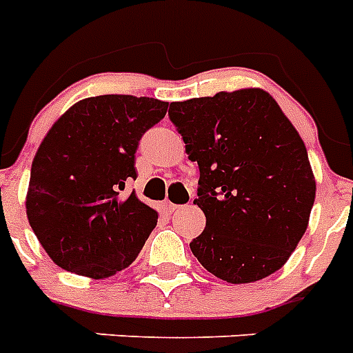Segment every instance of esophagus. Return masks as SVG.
Here are the masks:
<instances>
[{
  "mask_svg": "<svg viewBox=\"0 0 353 353\" xmlns=\"http://www.w3.org/2000/svg\"><path fill=\"white\" fill-rule=\"evenodd\" d=\"M165 207H166V210H168V212H170V214H172V212H176V210L181 209V207H179V205L172 203V201H166Z\"/></svg>",
  "mask_w": 353,
  "mask_h": 353,
  "instance_id": "obj_1",
  "label": "esophagus"
}]
</instances>
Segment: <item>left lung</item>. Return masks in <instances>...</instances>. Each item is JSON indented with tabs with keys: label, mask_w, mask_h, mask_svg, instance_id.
Segmentation results:
<instances>
[{
	"label": "left lung",
	"mask_w": 353,
	"mask_h": 353,
	"mask_svg": "<svg viewBox=\"0 0 353 353\" xmlns=\"http://www.w3.org/2000/svg\"><path fill=\"white\" fill-rule=\"evenodd\" d=\"M170 121L199 166L205 231L190 241L209 273L249 284L279 271L306 232L315 177L301 135L263 90L172 102Z\"/></svg>",
	"instance_id": "8db88e82"
}]
</instances>
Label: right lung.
Returning <instances> with one entry per match:
<instances>
[{
	"label": "right lung",
	"mask_w": 353,
	"mask_h": 353,
	"mask_svg": "<svg viewBox=\"0 0 353 353\" xmlns=\"http://www.w3.org/2000/svg\"><path fill=\"white\" fill-rule=\"evenodd\" d=\"M168 102L90 97L71 106L41 141L30 168L27 218L41 247L65 271L108 279L137 258L157 212L135 192V152Z\"/></svg>",
	"instance_id": "right-lung-1"
}]
</instances>
